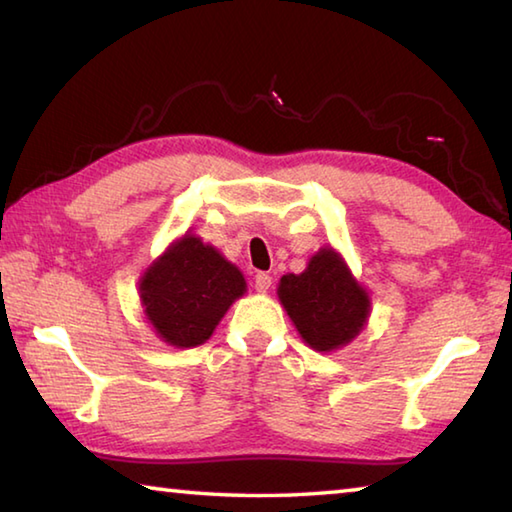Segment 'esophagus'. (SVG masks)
Listing matches in <instances>:
<instances>
[{
  "label": "esophagus",
  "mask_w": 512,
  "mask_h": 512,
  "mask_svg": "<svg viewBox=\"0 0 512 512\" xmlns=\"http://www.w3.org/2000/svg\"><path fill=\"white\" fill-rule=\"evenodd\" d=\"M271 284H273V277L268 275V273H257L255 275V288H257V291L266 293L268 288H271Z\"/></svg>",
  "instance_id": "34e87169"
}]
</instances>
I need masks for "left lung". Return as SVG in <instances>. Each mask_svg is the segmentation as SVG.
Returning <instances> with one entry per match:
<instances>
[{
  "label": "left lung",
  "mask_w": 512,
  "mask_h": 512,
  "mask_svg": "<svg viewBox=\"0 0 512 512\" xmlns=\"http://www.w3.org/2000/svg\"><path fill=\"white\" fill-rule=\"evenodd\" d=\"M280 300L300 336L315 351H331L358 336L369 315V297L351 280L347 266L331 248L311 257L300 275H284Z\"/></svg>",
  "instance_id": "1"
}]
</instances>
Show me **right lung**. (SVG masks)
Returning a JSON list of instances; mask_svg holds the SVG:
<instances>
[{
	"label": "right lung",
	"instance_id": "add662e5",
	"mask_svg": "<svg viewBox=\"0 0 512 512\" xmlns=\"http://www.w3.org/2000/svg\"><path fill=\"white\" fill-rule=\"evenodd\" d=\"M244 291V275L192 235L176 241L141 282L147 320L174 347L206 342Z\"/></svg>",
	"mask_w": 512,
	"mask_h": 512
}]
</instances>
